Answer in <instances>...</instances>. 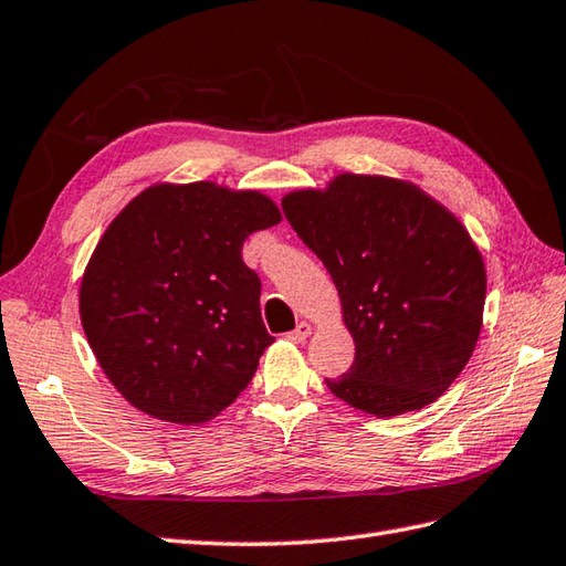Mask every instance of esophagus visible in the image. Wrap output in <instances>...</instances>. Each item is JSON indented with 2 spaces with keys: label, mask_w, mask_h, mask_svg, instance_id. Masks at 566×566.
<instances>
[{
  "label": "esophagus",
  "mask_w": 566,
  "mask_h": 566,
  "mask_svg": "<svg viewBox=\"0 0 566 566\" xmlns=\"http://www.w3.org/2000/svg\"><path fill=\"white\" fill-rule=\"evenodd\" d=\"M310 334H312V324H307V322H300L295 329L287 334V338H291L293 344H303V342H307L310 338Z\"/></svg>",
  "instance_id": "obj_1"
}]
</instances>
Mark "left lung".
<instances>
[{"label": "left lung", "mask_w": 566, "mask_h": 566, "mask_svg": "<svg viewBox=\"0 0 566 566\" xmlns=\"http://www.w3.org/2000/svg\"><path fill=\"white\" fill-rule=\"evenodd\" d=\"M281 203L332 273L356 344L332 395L378 419L441 397L474 354L486 297L482 251L455 212L407 179L350 171Z\"/></svg>", "instance_id": "8db88e82"}]
</instances>
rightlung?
<instances>
[{
    "label": "right lung",
    "instance_id": "1",
    "mask_svg": "<svg viewBox=\"0 0 566 566\" xmlns=\"http://www.w3.org/2000/svg\"><path fill=\"white\" fill-rule=\"evenodd\" d=\"M281 220L271 196L218 181H157L111 220L82 275L80 319L123 399L198 426L240 397L275 342L242 247Z\"/></svg>",
    "mask_w": 566,
    "mask_h": 566
}]
</instances>
